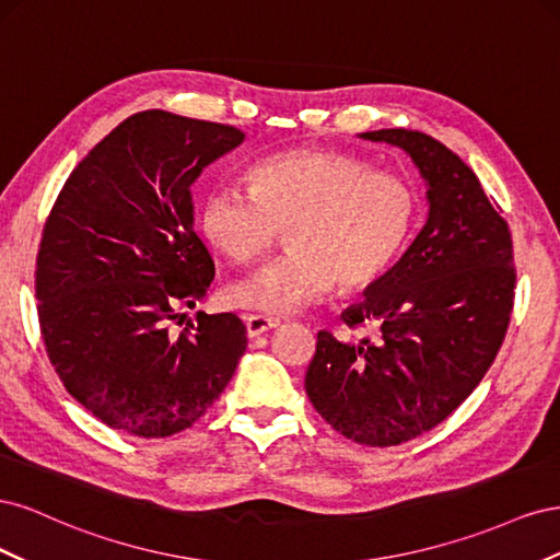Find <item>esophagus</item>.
Segmentation results:
<instances>
[{
    "label": "esophagus",
    "mask_w": 560,
    "mask_h": 560,
    "mask_svg": "<svg viewBox=\"0 0 560 560\" xmlns=\"http://www.w3.org/2000/svg\"><path fill=\"white\" fill-rule=\"evenodd\" d=\"M280 325L278 317H268V315H245V327H247V336H261L268 329H276Z\"/></svg>",
    "instance_id": "esophagus-1"
}]
</instances>
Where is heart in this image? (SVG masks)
Masks as SVG:
<instances>
[{
    "label": "heart",
    "instance_id": "obj_1",
    "mask_svg": "<svg viewBox=\"0 0 560 560\" xmlns=\"http://www.w3.org/2000/svg\"><path fill=\"white\" fill-rule=\"evenodd\" d=\"M413 186L336 151H284L249 167V189L214 184L200 200L198 224L229 259L249 264L287 229L290 252L233 282L226 301L270 315L294 313L334 282L360 290L378 280L413 231Z\"/></svg>",
    "mask_w": 560,
    "mask_h": 560
}]
</instances>
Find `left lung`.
I'll use <instances>...</instances> for the list:
<instances>
[{"label": "left lung", "mask_w": 560, "mask_h": 560, "mask_svg": "<svg viewBox=\"0 0 560 560\" xmlns=\"http://www.w3.org/2000/svg\"><path fill=\"white\" fill-rule=\"evenodd\" d=\"M362 140L404 149L428 182L430 214L401 259L343 311L360 343L317 334L306 393L329 425L366 446L430 432L481 383L514 308V245L498 202L448 147L418 130L385 128Z\"/></svg>", "instance_id": "left-lung-1"}]
</instances>
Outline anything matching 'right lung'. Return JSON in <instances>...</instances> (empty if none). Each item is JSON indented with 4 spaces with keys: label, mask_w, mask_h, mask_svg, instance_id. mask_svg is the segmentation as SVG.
<instances>
[{
    "label": "right lung",
    "mask_w": 560,
    "mask_h": 560,
    "mask_svg": "<svg viewBox=\"0 0 560 560\" xmlns=\"http://www.w3.org/2000/svg\"><path fill=\"white\" fill-rule=\"evenodd\" d=\"M243 140L224 124L132 114L50 208L35 270L42 338L67 393L112 430L159 439L191 428L243 358L247 329L233 313H198L173 331L214 280L191 184Z\"/></svg>",
    "instance_id": "1"
}]
</instances>
